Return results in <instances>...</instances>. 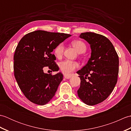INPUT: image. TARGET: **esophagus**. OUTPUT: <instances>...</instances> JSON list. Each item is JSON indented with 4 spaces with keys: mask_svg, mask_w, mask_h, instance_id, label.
<instances>
[{
    "mask_svg": "<svg viewBox=\"0 0 131 131\" xmlns=\"http://www.w3.org/2000/svg\"><path fill=\"white\" fill-rule=\"evenodd\" d=\"M71 77V75H64V78L66 79H70Z\"/></svg>",
    "mask_w": 131,
    "mask_h": 131,
    "instance_id": "obj_1",
    "label": "esophagus"
}]
</instances>
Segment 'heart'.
Instances as JSON below:
<instances>
[{
    "label": "heart",
    "mask_w": 131,
    "mask_h": 131,
    "mask_svg": "<svg viewBox=\"0 0 131 131\" xmlns=\"http://www.w3.org/2000/svg\"><path fill=\"white\" fill-rule=\"evenodd\" d=\"M72 45L75 47L77 51L80 53H84L86 51V45L83 41L81 40H74L72 42ZM64 47L62 43L57 45L54 50L55 56L57 57H60L63 52ZM79 64L77 62L69 60H66L61 62L60 63V68L61 70L64 74H69L73 72L75 69L78 67Z\"/></svg>",
    "instance_id": "heart-1"
}]
</instances>
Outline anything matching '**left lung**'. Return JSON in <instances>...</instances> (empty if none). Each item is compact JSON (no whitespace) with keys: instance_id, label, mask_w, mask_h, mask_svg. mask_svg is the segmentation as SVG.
I'll return each mask as SVG.
<instances>
[{"instance_id":"left-lung-1","label":"left lung","mask_w":131,"mask_h":131,"mask_svg":"<svg viewBox=\"0 0 131 131\" xmlns=\"http://www.w3.org/2000/svg\"><path fill=\"white\" fill-rule=\"evenodd\" d=\"M79 37L90 44L91 56L87 63L77 72L80 79L78 95L84 104L95 105L106 99L115 87L119 57L112 42L104 36L87 32Z\"/></svg>"}]
</instances>
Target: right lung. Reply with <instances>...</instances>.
Returning <instances> with one entry per match:
<instances>
[{
    "label": "right lung",
    "instance_id": "1",
    "mask_svg": "<svg viewBox=\"0 0 131 131\" xmlns=\"http://www.w3.org/2000/svg\"><path fill=\"white\" fill-rule=\"evenodd\" d=\"M71 35L43 30L29 32L19 41L14 54V74L25 96L35 104L44 105L55 95L63 75L44 73L48 67L53 71L59 68L52 52Z\"/></svg>",
    "mask_w": 131,
    "mask_h": 131
}]
</instances>
